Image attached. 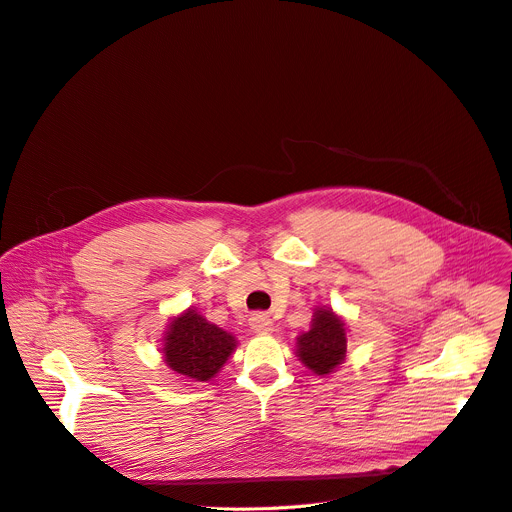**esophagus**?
I'll list each match as a JSON object with an SVG mask.
<instances>
[{
	"label": "esophagus",
	"instance_id": "obj_1",
	"mask_svg": "<svg viewBox=\"0 0 512 512\" xmlns=\"http://www.w3.org/2000/svg\"><path fill=\"white\" fill-rule=\"evenodd\" d=\"M250 328L256 334H270L274 326H272L270 316H266V313H254V316L250 318Z\"/></svg>",
	"mask_w": 512,
	"mask_h": 512
}]
</instances>
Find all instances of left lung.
I'll list each match as a JSON object with an SVG mask.
<instances>
[{"label": "left lung", "mask_w": 512, "mask_h": 512, "mask_svg": "<svg viewBox=\"0 0 512 512\" xmlns=\"http://www.w3.org/2000/svg\"><path fill=\"white\" fill-rule=\"evenodd\" d=\"M299 361L320 377L334 373L346 357V328L330 307L313 311L311 328L297 338Z\"/></svg>", "instance_id": "8db88e82"}]
</instances>
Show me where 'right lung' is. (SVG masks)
<instances>
[{
	"label": "right lung",
	"instance_id": "obj_1",
	"mask_svg": "<svg viewBox=\"0 0 512 512\" xmlns=\"http://www.w3.org/2000/svg\"><path fill=\"white\" fill-rule=\"evenodd\" d=\"M238 346L233 334L207 322L196 309L176 316L164 334L166 365L188 381L213 379Z\"/></svg>",
	"mask_w": 512,
	"mask_h": 512
}]
</instances>
